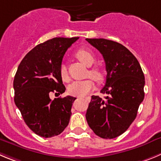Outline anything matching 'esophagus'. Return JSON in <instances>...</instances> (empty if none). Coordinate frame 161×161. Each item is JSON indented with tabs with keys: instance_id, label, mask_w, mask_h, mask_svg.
Here are the masks:
<instances>
[{
	"instance_id": "obj_1",
	"label": "esophagus",
	"mask_w": 161,
	"mask_h": 161,
	"mask_svg": "<svg viewBox=\"0 0 161 161\" xmlns=\"http://www.w3.org/2000/svg\"><path fill=\"white\" fill-rule=\"evenodd\" d=\"M85 99H86V101H90L89 97H85Z\"/></svg>"
}]
</instances>
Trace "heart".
<instances>
[{
	"label": "heart",
	"instance_id": "heart-1",
	"mask_svg": "<svg viewBox=\"0 0 161 161\" xmlns=\"http://www.w3.org/2000/svg\"><path fill=\"white\" fill-rule=\"evenodd\" d=\"M75 55L82 64L88 67H91L95 62L94 54L88 49H80L76 52ZM59 74L64 82H68L70 80V76L65 64H61L59 67ZM88 75L97 82H101L104 79V71L102 67L97 66H94L90 68ZM94 86V82L91 79H86V80L75 81L69 86L67 90L70 95L82 97L86 95L90 91H92Z\"/></svg>",
	"mask_w": 161,
	"mask_h": 161
}]
</instances>
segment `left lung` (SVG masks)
I'll return each instance as SVG.
<instances>
[{"label": "left lung", "mask_w": 161, "mask_h": 161, "mask_svg": "<svg viewBox=\"0 0 161 161\" xmlns=\"http://www.w3.org/2000/svg\"><path fill=\"white\" fill-rule=\"evenodd\" d=\"M100 52L107 72L105 99L91 96L86 118L97 136L113 139L128 130L145 97V76L136 57L122 44L106 39H86Z\"/></svg>", "instance_id": "1"}]
</instances>
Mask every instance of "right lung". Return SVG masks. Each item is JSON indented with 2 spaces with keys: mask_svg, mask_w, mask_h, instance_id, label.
Wrapping results in <instances>:
<instances>
[{
  "mask_svg": "<svg viewBox=\"0 0 161 161\" xmlns=\"http://www.w3.org/2000/svg\"><path fill=\"white\" fill-rule=\"evenodd\" d=\"M79 37H55L36 46L22 59L13 81L14 102L28 128L44 138L57 136L69 124L75 97L52 100L65 86L59 67L67 48Z\"/></svg>",
  "mask_w": 161,
  "mask_h": 161,
  "instance_id": "add662e5",
  "label": "right lung"
}]
</instances>
